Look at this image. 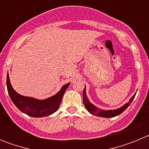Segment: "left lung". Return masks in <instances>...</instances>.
Instances as JSON below:
<instances>
[{
    "instance_id": "left-lung-1",
    "label": "left lung",
    "mask_w": 149,
    "mask_h": 149,
    "mask_svg": "<svg viewBox=\"0 0 149 149\" xmlns=\"http://www.w3.org/2000/svg\"><path fill=\"white\" fill-rule=\"evenodd\" d=\"M136 94H134V95L131 97V98L130 99V101L127 102V104H124L123 106L121 107L120 108H118L116 110H102V109L98 108L97 107L93 105V104L90 103V101H89L88 99L87 96H86V86L84 87V92H83V99H84V104L85 107L86 108V110L92 113L93 115L97 116L99 117H104V118H111V117H114L116 116L119 115L124 112L126 109L128 107V106L131 104V103L132 102V101L134 100V97H135Z\"/></svg>"
}]
</instances>
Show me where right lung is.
Segmentation results:
<instances>
[{
    "instance_id": "1",
    "label": "right lung",
    "mask_w": 149,
    "mask_h": 149,
    "mask_svg": "<svg viewBox=\"0 0 149 149\" xmlns=\"http://www.w3.org/2000/svg\"><path fill=\"white\" fill-rule=\"evenodd\" d=\"M70 83L65 84L54 95L45 100H38L36 98L23 96L17 93L10 84L9 74L6 77V86L9 95L13 104L19 110L32 117L40 118L51 115L58 110L62 101V98Z\"/></svg>"
}]
</instances>
